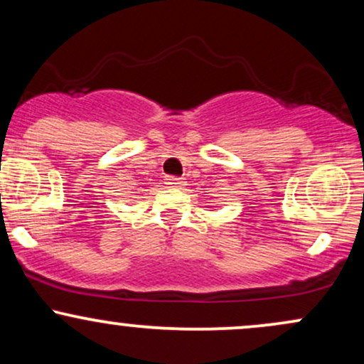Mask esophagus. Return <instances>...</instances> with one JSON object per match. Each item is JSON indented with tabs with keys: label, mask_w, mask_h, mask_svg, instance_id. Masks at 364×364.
Instances as JSON below:
<instances>
[{
	"label": "esophagus",
	"mask_w": 364,
	"mask_h": 364,
	"mask_svg": "<svg viewBox=\"0 0 364 364\" xmlns=\"http://www.w3.org/2000/svg\"><path fill=\"white\" fill-rule=\"evenodd\" d=\"M166 183H168L169 186H185V179L176 176H168L166 178Z\"/></svg>",
	"instance_id": "1"
}]
</instances>
